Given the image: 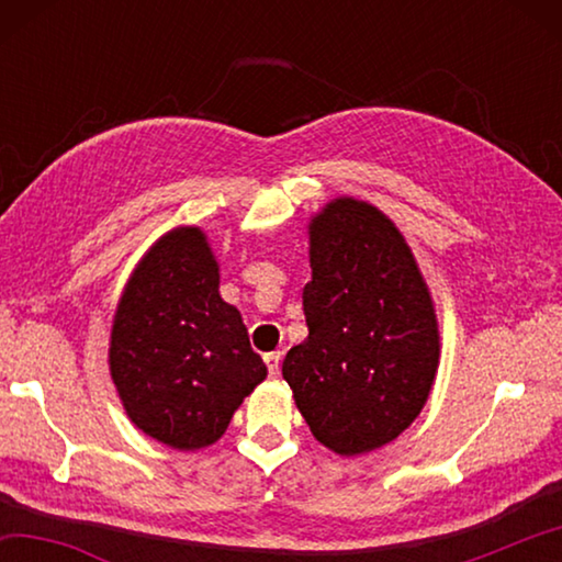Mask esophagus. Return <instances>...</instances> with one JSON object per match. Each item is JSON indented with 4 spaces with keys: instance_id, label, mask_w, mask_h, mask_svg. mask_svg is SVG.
Instances as JSON below:
<instances>
[{
    "instance_id": "1",
    "label": "esophagus",
    "mask_w": 562,
    "mask_h": 562,
    "mask_svg": "<svg viewBox=\"0 0 562 562\" xmlns=\"http://www.w3.org/2000/svg\"><path fill=\"white\" fill-rule=\"evenodd\" d=\"M280 361H282V355L280 351H270V355H265V364H268L270 374H280Z\"/></svg>"
}]
</instances>
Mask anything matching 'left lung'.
<instances>
[{
    "label": "left lung",
    "mask_w": 562,
    "mask_h": 562,
    "mask_svg": "<svg viewBox=\"0 0 562 562\" xmlns=\"http://www.w3.org/2000/svg\"><path fill=\"white\" fill-rule=\"evenodd\" d=\"M310 335L282 376L310 431L339 456L394 441L429 398L439 325L429 288L396 225L364 201L337 198L310 223Z\"/></svg>",
    "instance_id": "left-lung-1"
}]
</instances>
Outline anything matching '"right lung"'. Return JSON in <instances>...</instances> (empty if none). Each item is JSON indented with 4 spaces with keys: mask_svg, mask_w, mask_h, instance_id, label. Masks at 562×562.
Returning <instances> with one entry per match:
<instances>
[{
    "mask_svg": "<svg viewBox=\"0 0 562 562\" xmlns=\"http://www.w3.org/2000/svg\"><path fill=\"white\" fill-rule=\"evenodd\" d=\"M201 227H176L140 258L111 327L109 364L140 431L178 451L225 434L235 408L268 376L240 312L221 292Z\"/></svg>",
    "mask_w": 562,
    "mask_h": 562,
    "instance_id": "add662e5",
    "label": "right lung"
}]
</instances>
